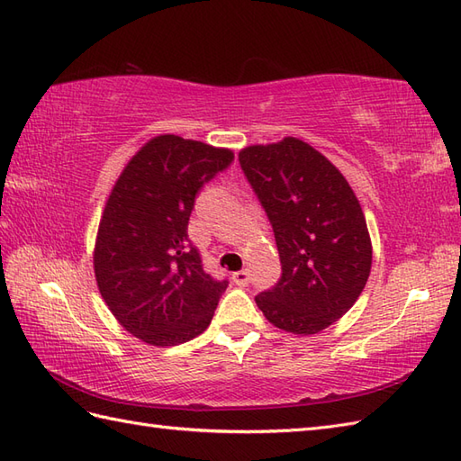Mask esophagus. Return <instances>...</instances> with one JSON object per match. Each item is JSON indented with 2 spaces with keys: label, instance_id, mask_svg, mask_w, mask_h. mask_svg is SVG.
<instances>
[{
  "label": "esophagus",
  "instance_id": "1",
  "mask_svg": "<svg viewBox=\"0 0 461 461\" xmlns=\"http://www.w3.org/2000/svg\"><path fill=\"white\" fill-rule=\"evenodd\" d=\"M249 280H250V276H249L247 270H240V272H234L232 274V282L237 284V285H247Z\"/></svg>",
  "mask_w": 461,
  "mask_h": 461
}]
</instances>
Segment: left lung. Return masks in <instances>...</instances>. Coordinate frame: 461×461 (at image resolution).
I'll return each instance as SVG.
<instances>
[{
    "label": "left lung",
    "mask_w": 461,
    "mask_h": 461,
    "mask_svg": "<svg viewBox=\"0 0 461 461\" xmlns=\"http://www.w3.org/2000/svg\"><path fill=\"white\" fill-rule=\"evenodd\" d=\"M240 166L272 222L282 278L258 294L282 331H323L359 300L373 264L361 203L343 173L308 141L285 136L239 151Z\"/></svg>",
    "instance_id": "8db88e82"
}]
</instances>
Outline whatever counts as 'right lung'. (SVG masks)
I'll list each match as a JSON object with an SVG mask.
<instances>
[{
	"instance_id": "right-lung-1",
	"label": "right lung",
	"mask_w": 461,
	"mask_h": 461,
	"mask_svg": "<svg viewBox=\"0 0 461 461\" xmlns=\"http://www.w3.org/2000/svg\"><path fill=\"white\" fill-rule=\"evenodd\" d=\"M234 153L197 140H148L112 187L102 211L95 276L102 300L128 333L153 347L207 330L227 280L204 272L187 224L199 189Z\"/></svg>"
}]
</instances>
